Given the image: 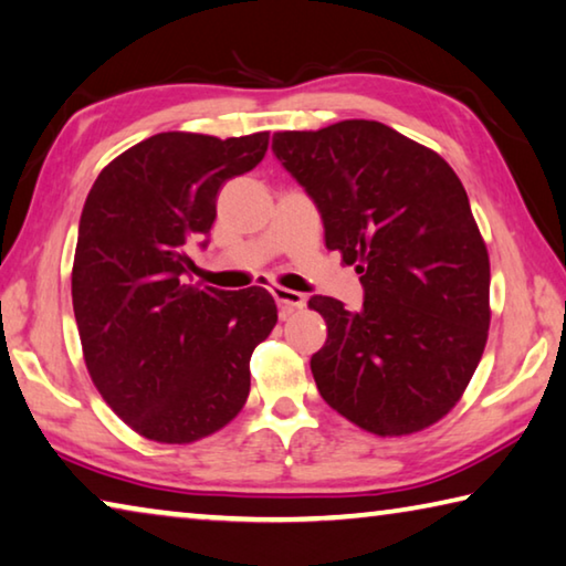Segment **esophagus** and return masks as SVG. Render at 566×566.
<instances>
[{
	"label": "esophagus",
	"instance_id": "34e87169",
	"mask_svg": "<svg viewBox=\"0 0 566 566\" xmlns=\"http://www.w3.org/2000/svg\"><path fill=\"white\" fill-rule=\"evenodd\" d=\"M272 294H274L276 304H280L282 317L292 315V312H297V310L304 307V304H307V300H304V294L294 292V290H286V286H272Z\"/></svg>",
	"mask_w": 566,
	"mask_h": 566
}]
</instances>
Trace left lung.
Listing matches in <instances>:
<instances>
[{"label":"left lung","mask_w":566,"mask_h":566,"mask_svg":"<svg viewBox=\"0 0 566 566\" xmlns=\"http://www.w3.org/2000/svg\"><path fill=\"white\" fill-rule=\"evenodd\" d=\"M272 150L365 290L360 312L310 300L327 322L310 360L319 396L382 438L433 426L476 373L491 322L489 251L459 176L378 120L274 133Z\"/></svg>","instance_id":"left-lung-1"}]
</instances>
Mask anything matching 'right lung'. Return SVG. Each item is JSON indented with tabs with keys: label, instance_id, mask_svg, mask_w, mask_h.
<instances>
[{
	"label": "right lung",
	"instance_id": "1",
	"mask_svg": "<svg viewBox=\"0 0 566 566\" xmlns=\"http://www.w3.org/2000/svg\"><path fill=\"white\" fill-rule=\"evenodd\" d=\"M269 133H158L111 160L90 188L73 262V310L90 378L136 433L193 443L249 398V360L276 325L264 286L186 284L217 193L264 158Z\"/></svg>",
	"mask_w": 566,
	"mask_h": 566
}]
</instances>
